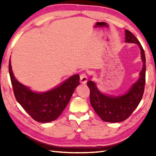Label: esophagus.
<instances>
[{"mask_svg": "<svg viewBox=\"0 0 156 156\" xmlns=\"http://www.w3.org/2000/svg\"><path fill=\"white\" fill-rule=\"evenodd\" d=\"M80 82L82 84L87 83V79H88L87 74H84V73H82V74H81L80 76Z\"/></svg>", "mask_w": 156, "mask_h": 156, "instance_id": "esophagus-1", "label": "esophagus"}]
</instances>
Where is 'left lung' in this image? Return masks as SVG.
Listing matches in <instances>:
<instances>
[{"instance_id": "left-lung-1", "label": "left lung", "mask_w": 156, "mask_h": 156, "mask_svg": "<svg viewBox=\"0 0 156 156\" xmlns=\"http://www.w3.org/2000/svg\"><path fill=\"white\" fill-rule=\"evenodd\" d=\"M125 42L136 44L140 48L143 68L138 80L125 94L118 97L102 94L94 82L91 80L87 83L90 91V101L92 107L102 120L105 122H117L126 120L137 107L144 92L146 72L145 51L136 37L127 29L125 30Z\"/></svg>"}]
</instances>
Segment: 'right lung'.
<instances>
[{
	"mask_svg": "<svg viewBox=\"0 0 156 156\" xmlns=\"http://www.w3.org/2000/svg\"><path fill=\"white\" fill-rule=\"evenodd\" d=\"M9 71L16 101L35 121L40 122L55 120L68 105L76 87L80 84V76L75 74L51 90L35 92L15 78L11 60Z\"/></svg>",
	"mask_w": 156,
	"mask_h": 156,
	"instance_id": "1",
	"label": "right lung"
}]
</instances>
